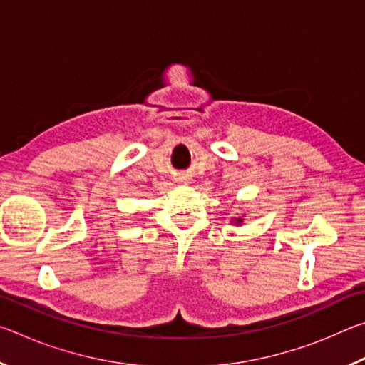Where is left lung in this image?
<instances>
[{"instance_id": "obj_1", "label": "left lung", "mask_w": 365, "mask_h": 365, "mask_svg": "<svg viewBox=\"0 0 365 365\" xmlns=\"http://www.w3.org/2000/svg\"><path fill=\"white\" fill-rule=\"evenodd\" d=\"M237 224H242V219H238V220H237Z\"/></svg>"}]
</instances>
